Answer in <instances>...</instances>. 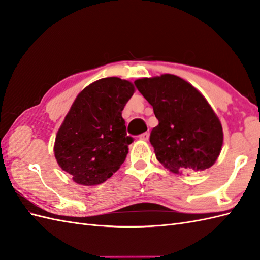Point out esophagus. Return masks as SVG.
I'll return each mask as SVG.
<instances>
[{
	"label": "esophagus",
	"instance_id": "1",
	"mask_svg": "<svg viewBox=\"0 0 260 260\" xmlns=\"http://www.w3.org/2000/svg\"><path fill=\"white\" fill-rule=\"evenodd\" d=\"M140 138L142 141H148V138H149V133H143V134H141L140 135Z\"/></svg>",
	"mask_w": 260,
	"mask_h": 260
}]
</instances>
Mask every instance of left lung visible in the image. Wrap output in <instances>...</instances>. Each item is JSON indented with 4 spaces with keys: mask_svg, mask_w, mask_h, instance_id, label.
I'll list each match as a JSON object with an SVG mask.
<instances>
[{
    "mask_svg": "<svg viewBox=\"0 0 260 260\" xmlns=\"http://www.w3.org/2000/svg\"><path fill=\"white\" fill-rule=\"evenodd\" d=\"M134 84L158 119L149 137L156 158L175 174L192 175L213 166L221 150L222 127L204 96L172 74Z\"/></svg>",
    "mask_w": 260,
    "mask_h": 260,
    "instance_id": "obj_1",
    "label": "left lung"
}]
</instances>
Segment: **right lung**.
<instances>
[{
  "label": "right lung",
  "instance_id": "1",
  "mask_svg": "<svg viewBox=\"0 0 260 260\" xmlns=\"http://www.w3.org/2000/svg\"><path fill=\"white\" fill-rule=\"evenodd\" d=\"M133 94L131 82L106 77L77 95L54 145L58 165L75 183H104L124 162L134 138L126 133L122 111Z\"/></svg>",
  "mask_w": 260,
  "mask_h": 260
}]
</instances>
